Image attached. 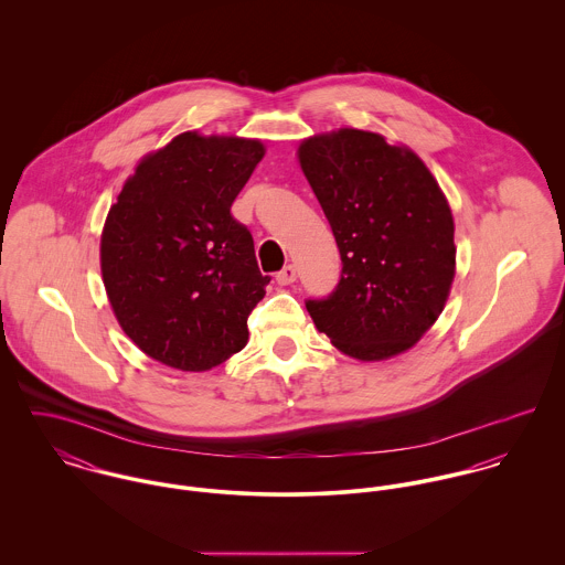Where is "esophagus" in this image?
<instances>
[{"label":"esophagus","instance_id":"esophagus-1","mask_svg":"<svg viewBox=\"0 0 565 565\" xmlns=\"http://www.w3.org/2000/svg\"><path fill=\"white\" fill-rule=\"evenodd\" d=\"M296 276H298V271H296V265H285L278 274H276V280H278V285H291L294 280H296Z\"/></svg>","mask_w":565,"mask_h":565}]
</instances>
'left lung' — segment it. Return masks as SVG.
Here are the masks:
<instances>
[{
    "label": "left lung",
    "mask_w": 565,
    "mask_h": 565,
    "mask_svg": "<svg viewBox=\"0 0 565 565\" xmlns=\"http://www.w3.org/2000/svg\"><path fill=\"white\" fill-rule=\"evenodd\" d=\"M298 159L343 265L307 311L348 356L401 354L439 318L455 278V222L437 180L408 148L354 128L302 141Z\"/></svg>",
    "instance_id": "obj_1"
}]
</instances>
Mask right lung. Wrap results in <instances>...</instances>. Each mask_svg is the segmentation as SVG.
<instances>
[{
    "label": "right lung",
    "instance_id": "obj_1",
    "mask_svg": "<svg viewBox=\"0 0 565 565\" xmlns=\"http://www.w3.org/2000/svg\"><path fill=\"white\" fill-rule=\"evenodd\" d=\"M263 154L254 139L178 135L139 162L110 206L104 287L124 332L154 361L204 372L245 348L271 278L231 206Z\"/></svg>",
    "mask_w": 565,
    "mask_h": 565
}]
</instances>
